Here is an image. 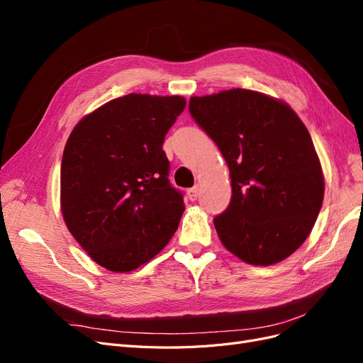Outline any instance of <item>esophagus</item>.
<instances>
[{"mask_svg":"<svg viewBox=\"0 0 363 363\" xmlns=\"http://www.w3.org/2000/svg\"><path fill=\"white\" fill-rule=\"evenodd\" d=\"M188 199L191 200V201H195L196 199H199V186H194V188H191V189H188Z\"/></svg>","mask_w":363,"mask_h":363,"instance_id":"esophagus-1","label":"esophagus"}]
</instances>
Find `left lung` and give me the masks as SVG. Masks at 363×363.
<instances>
[{"instance_id":"left-lung-1","label":"left lung","mask_w":363,"mask_h":363,"mask_svg":"<svg viewBox=\"0 0 363 363\" xmlns=\"http://www.w3.org/2000/svg\"><path fill=\"white\" fill-rule=\"evenodd\" d=\"M189 112L230 169L232 200L213 219L223 245L250 265L289 257L311 235L324 199L321 163L298 115L239 87L192 96Z\"/></svg>"}]
</instances>
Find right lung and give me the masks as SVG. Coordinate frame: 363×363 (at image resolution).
Returning <instances> with one entry per match:
<instances>
[{"instance_id": "right-lung-1", "label": "right lung", "mask_w": 363, "mask_h": 363, "mask_svg": "<svg viewBox=\"0 0 363 363\" xmlns=\"http://www.w3.org/2000/svg\"><path fill=\"white\" fill-rule=\"evenodd\" d=\"M183 96L128 94L72 130L60 168V206L71 235L98 265L128 272L155 257L179 227L183 195L169 183L164 135Z\"/></svg>"}]
</instances>
